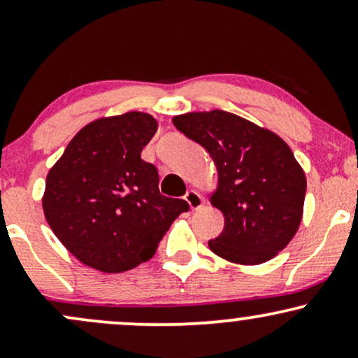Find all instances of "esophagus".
I'll return each mask as SVG.
<instances>
[{
  "mask_svg": "<svg viewBox=\"0 0 358 358\" xmlns=\"http://www.w3.org/2000/svg\"><path fill=\"white\" fill-rule=\"evenodd\" d=\"M185 200H187V203L190 205L192 210H196V208H200L203 205L202 195L195 190H188L187 195H185Z\"/></svg>",
  "mask_w": 358,
  "mask_h": 358,
  "instance_id": "34e87169",
  "label": "esophagus"
}]
</instances>
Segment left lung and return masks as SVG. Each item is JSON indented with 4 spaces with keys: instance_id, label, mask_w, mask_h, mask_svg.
Wrapping results in <instances>:
<instances>
[{
    "instance_id": "8db88e82",
    "label": "left lung",
    "mask_w": 358,
    "mask_h": 358,
    "mask_svg": "<svg viewBox=\"0 0 358 358\" xmlns=\"http://www.w3.org/2000/svg\"><path fill=\"white\" fill-rule=\"evenodd\" d=\"M173 124L208 151L219 171L210 202L224 213V231L208 241L217 256L261 264L289 244L303 217L305 171L278 134L225 113H188Z\"/></svg>"
}]
</instances>
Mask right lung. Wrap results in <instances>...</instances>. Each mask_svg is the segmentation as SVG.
<instances>
[{
  "mask_svg": "<svg viewBox=\"0 0 358 358\" xmlns=\"http://www.w3.org/2000/svg\"><path fill=\"white\" fill-rule=\"evenodd\" d=\"M158 122L145 113L82 127L48 171L43 212L59 241L85 266L124 273L155 256L188 203L159 193L158 170L141 159Z\"/></svg>",
  "mask_w": 358,
  "mask_h": 358,
  "instance_id": "add662e5",
  "label": "right lung"
}]
</instances>
